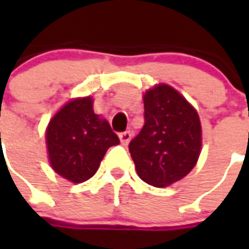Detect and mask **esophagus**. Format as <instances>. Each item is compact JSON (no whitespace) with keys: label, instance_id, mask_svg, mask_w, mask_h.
<instances>
[{"label":"esophagus","instance_id":"obj_1","mask_svg":"<svg viewBox=\"0 0 249 249\" xmlns=\"http://www.w3.org/2000/svg\"><path fill=\"white\" fill-rule=\"evenodd\" d=\"M120 142L123 144V145H127L130 142V140H131V133L130 131H124V133H122L119 136Z\"/></svg>","mask_w":249,"mask_h":249}]
</instances>
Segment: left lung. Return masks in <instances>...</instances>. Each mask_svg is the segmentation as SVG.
Here are the masks:
<instances>
[{"instance_id":"8db88e82","label":"left lung","mask_w":249,"mask_h":249,"mask_svg":"<svg viewBox=\"0 0 249 249\" xmlns=\"http://www.w3.org/2000/svg\"><path fill=\"white\" fill-rule=\"evenodd\" d=\"M145 124L129 151L139 177L158 188L172 186L196 165L202 127L196 109L172 86L159 83L142 94Z\"/></svg>"}]
</instances>
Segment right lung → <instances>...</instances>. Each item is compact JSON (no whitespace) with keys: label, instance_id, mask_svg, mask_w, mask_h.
Listing matches in <instances>:
<instances>
[{"label":"right lung","instance_id":"1","mask_svg":"<svg viewBox=\"0 0 249 249\" xmlns=\"http://www.w3.org/2000/svg\"><path fill=\"white\" fill-rule=\"evenodd\" d=\"M91 95L69 100L45 129L48 160L55 173L79 184L94 176L109 147L119 144L105 118L94 113Z\"/></svg>","mask_w":249,"mask_h":249}]
</instances>
